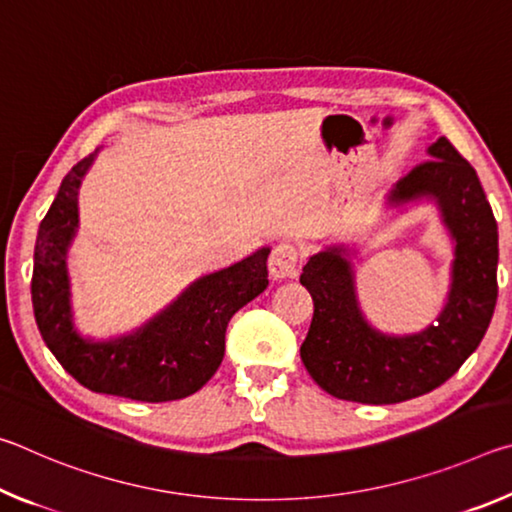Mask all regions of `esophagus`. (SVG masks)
Here are the masks:
<instances>
[{"label": "esophagus", "mask_w": 512, "mask_h": 512, "mask_svg": "<svg viewBox=\"0 0 512 512\" xmlns=\"http://www.w3.org/2000/svg\"><path fill=\"white\" fill-rule=\"evenodd\" d=\"M268 271H271L273 280H284V277H293L298 273V250L291 244H280L268 257Z\"/></svg>", "instance_id": "34e87169"}]
</instances>
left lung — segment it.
I'll return each mask as SVG.
<instances>
[{
	"mask_svg": "<svg viewBox=\"0 0 512 512\" xmlns=\"http://www.w3.org/2000/svg\"><path fill=\"white\" fill-rule=\"evenodd\" d=\"M429 160L388 189L386 210L433 203L454 244L445 305L431 325L388 334L363 316L352 255L345 244L311 255L300 282L314 300V318L300 359L316 384L339 400L397 404L433 391L479 348L497 305L499 232L479 176L447 137Z\"/></svg>",
	"mask_w": 512,
	"mask_h": 512,
	"instance_id": "8db88e82",
	"label": "left lung"
}]
</instances>
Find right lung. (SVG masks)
Listing matches in <instances>:
<instances>
[{
    "instance_id": "obj_1",
    "label": "right lung",
    "mask_w": 512,
    "mask_h": 512,
    "mask_svg": "<svg viewBox=\"0 0 512 512\" xmlns=\"http://www.w3.org/2000/svg\"><path fill=\"white\" fill-rule=\"evenodd\" d=\"M97 153L74 164L38 228L31 300L42 341L94 393L137 402L183 400L219 370L230 318L268 287L271 248L262 246L241 262L201 275L133 332L112 339L83 336L74 325L67 253L79 232V189Z\"/></svg>"
}]
</instances>
